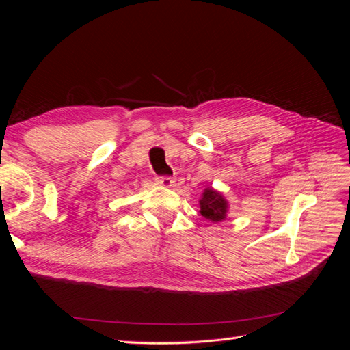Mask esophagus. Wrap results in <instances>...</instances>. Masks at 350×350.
Masks as SVG:
<instances>
[{
	"mask_svg": "<svg viewBox=\"0 0 350 350\" xmlns=\"http://www.w3.org/2000/svg\"><path fill=\"white\" fill-rule=\"evenodd\" d=\"M156 181H157V184H161L162 187L169 188V187L174 185L175 179L172 176H156Z\"/></svg>",
	"mask_w": 350,
	"mask_h": 350,
	"instance_id": "34e87169",
	"label": "esophagus"
}]
</instances>
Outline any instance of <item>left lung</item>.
Here are the masks:
<instances>
[{
  "mask_svg": "<svg viewBox=\"0 0 350 350\" xmlns=\"http://www.w3.org/2000/svg\"><path fill=\"white\" fill-rule=\"evenodd\" d=\"M200 213L210 221H221L226 219L228 201L213 188H206L200 198Z\"/></svg>",
  "mask_w": 350,
  "mask_h": 350,
  "instance_id": "left-lung-1",
  "label": "left lung"
}]
</instances>
